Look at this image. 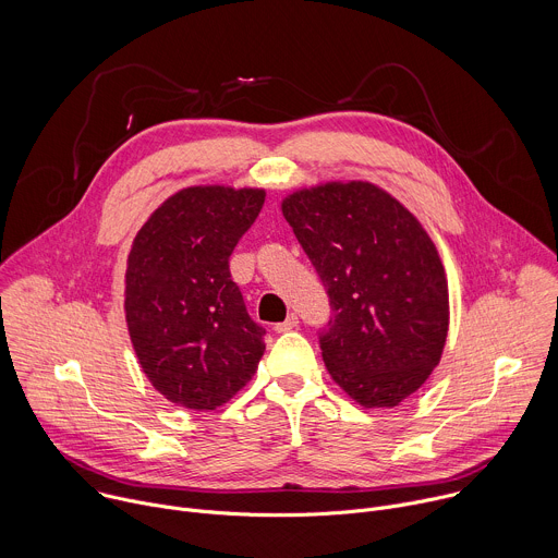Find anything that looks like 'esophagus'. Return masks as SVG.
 <instances>
[{
    "mask_svg": "<svg viewBox=\"0 0 558 558\" xmlns=\"http://www.w3.org/2000/svg\"><path fill=\"white\" fill-rule=\"evenodd\" d=\"M295 326H298V315H295V313H291L284 322L276 324V326H274V330H276V332H287V330H291V328H295Z\"/></svg>",
    "mask_w": 558,
    "mask_h": 558,
    "instance_id": "esophagus-1",
    "label": "esophagus"
}]
</instances>
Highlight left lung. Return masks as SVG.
I'll return each mask as SVG.
<instances>
[{
    "mask_svg": "<svg viewBox=\"0 0 558 558\" xmlns=\"http://www.w3.org/2000/svg\"><path fill=\"white\" fill-rule=\"evenodd\" d=\"M282 215L330 302L319 348L332 381L363 408H395L434 373L449 287L418 219L379 185L330 181L289 195Z\"/></svg>",
    "mask_w": 558,
    "mask_h": 558,
    "instance_id": "8db88e82",
    "label": "left lung"
}]
</instances>
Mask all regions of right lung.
Wrapping results in <instances>:
<instances>
[{"instance_id": "obj_1", "label": "right lung", "mask_w": 558, "mask_h": 558, "mask_svg": "<svg viewBox=\"0 0 558 558\" xmlns=\"http://www.w3.org/2000/svg\"><path fill=\"white\" fill-rule=\"evenodd\" d=\"M265 191L191 185L168 197L133 239L124 311L153 388L174 405L217 410L254 377L265 352L230 274V256Z\"/></svg>"}]
</instances>
